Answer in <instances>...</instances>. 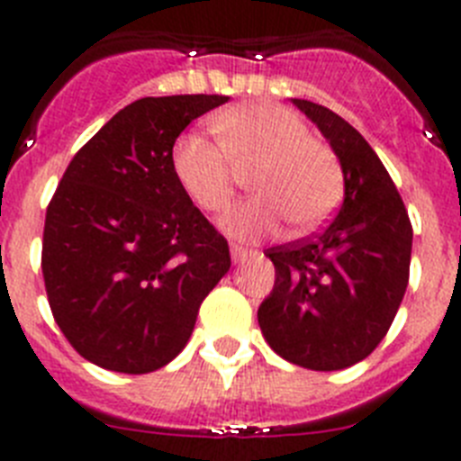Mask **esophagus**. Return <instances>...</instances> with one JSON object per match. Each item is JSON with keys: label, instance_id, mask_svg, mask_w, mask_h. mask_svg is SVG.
Listing matches in <instances>:
<instances>
[{"label": "esophagus", "instance_id": "esophagus-1", "mask_svg": "<svg viewBox=\"0 0 461 461\" xmlns=\"http://www.w3.org/2000/svg\"><path fill=\"white\" fill-rule=\"evenodd\" d=\"M230 256H233L235 263H244V260H247V258L256 256V251L244 249V247H238V244H233V247H230Z\"/></svg>", "mask_w": 461, "mask_h": 461}]
</instances>
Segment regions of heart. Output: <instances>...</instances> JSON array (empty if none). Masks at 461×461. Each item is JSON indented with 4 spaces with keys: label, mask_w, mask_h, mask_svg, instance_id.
Returning a JSON list of instances; mask_svg holds the SVG:
<instances>
[{
    "label": "heart",
    "mask_w": 461,
    "mask_h": 461,
    "mask_svg": "<svg viewBox=\"0 0 461 461\" xmlns=\"http://www.w3.org/2000/svg\"><path fill=\"white\" fill-rule=\"evenodd\" d=\"M219 142L198 131L185 133L173 148L175 177L191 201L219 212L233 198L240 175L256 195L221 217L235 240L276 233L281 217L293 230L319 228L337 210L344 173L335 152L313 140L304 120L284 105L251 104L214 117Z\"/></svg>",
    "instance_id": "b5f03b06"
}]
</instances>
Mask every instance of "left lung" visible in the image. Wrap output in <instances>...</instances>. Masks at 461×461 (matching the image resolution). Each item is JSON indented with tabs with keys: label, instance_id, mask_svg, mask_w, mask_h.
Listing matches in <instances>:
<instances>
[{
	"label": "left lung",
	"instance_id": "1",
	"mask_svg": "<svg viewBox=\"0 0 461 461\" xmlns=\"http://www.w3.org/2000/svg\"><path fill=\"white\" fill-rule=\"evenodd\" d=\"M293 105L339 158L344 203L319 235L267 249L276 279L258 325L284 360L337 372L365 360L393 325L409 286L413 228L369 142L325 105Z\"/></svg>",
	"mask_w": 461,
	"mask_h": 461
}]
</instances>
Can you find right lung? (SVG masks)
<instances>
[{"instance_id":"right-lung-1","label":"right lung","mask_w":461,"mask_h":461,"mask_svg":"<svg viewBox=\"0 0 461 461\" xmlns=\"http://www.w3.org/2000/svg\"><path fill=\"white\" fill-rule=\"evenodd\" d=\"M226 101L138 99L68 164L46 212L41 267L52 316L85 360L120 374L168 365L230 267L228 242L170 161L186 126Z\"/></svg>"}]
</instances>
